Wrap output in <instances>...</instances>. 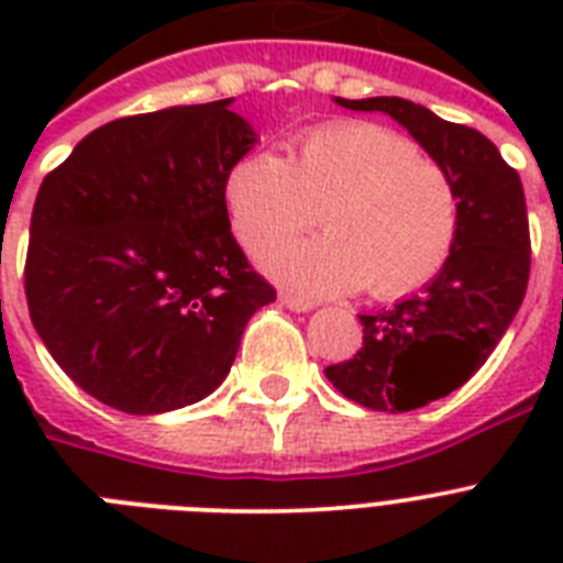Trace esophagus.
<instances>
[{
	"label": "esophagus",
	"mask_w": 563,
	"mask_h": 563,
	"mask_svg": "<svg viewBox=\"0 0 563 563\" xmlns=\"http://www.w3.org/2000/svg\"><path fill=\"white\" fill-rule=\"evenodd\" d=\"M280 303L286 309H291V312H309V309L316 307L312 300L298 298V295H291V291H280Z\"/></svg>",
	"instance_id": "obj_1"
}]
</instances>
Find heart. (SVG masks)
<instances>
[{"label":"heart","instance_id":"1","mask_svg":"<svg viewBox=\"0 0 563 563\" xmlns=\"http://www.w3.org/2000/svg\"><path fill=\"white\" fill-rule=\"evenodd\" d=\"M224 201L251 251L324 224L327 236L280 242L265 272L303 295L365 286L397 300L435 280L459 236V192L441 163L374 122H330L300 134L291 161L254 152L230 169Z\"/></svg>","mask_w":563,"mask_h":563}]
</instances>
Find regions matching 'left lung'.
<instances>
[{
	"label": "left lung",
	"instance_id": "8db88e82",
	"mask_svg": "<svg viewBox=\"0 0 563 563\" xmlns=\"http://www.w3.org/2000/svg\"><path fill=\"white\" fill-rule=\"evenodd\" d=\"M400 122L441 163L459 192V236L446 265L418 295L360 316L356 356L324 371L347 397L374 411H411L446 397L485 365L529 286V216L523 184L497 145L409 99H335Z\"/></svg>",
	"mask_w": 563,
	"mask_h": 563
}]
</instances>
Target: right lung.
<instances>
[{
    "instance_id": "right-lung-1",
    "label": "right lung",
    "mask_w": 563,
    "mask_h": 563,
    "mask_svg": "<svg viewBox=\"0 0 563 563\" xmlns=\"http://www.w3.org/2000/svg\"><path fill=\"white\" fill-rule=\"evenodd\" d=\"M230 101L108 122L40 184L31 324L75 385L128 415L216 391L277 298L230 233L224 180L256 143Z\"/></svg>"
}]
</instances>
